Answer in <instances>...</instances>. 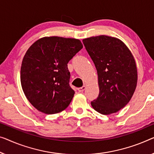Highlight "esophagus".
<instances>
[{
  "mask_svg": "<svg viewBox=\"0 0 154 154\" xmlns=\"http://www.w3.org/2000/svg\"><path fill=\"white\" fill-rule=\"evenodd\" d=\"M85 89H86V86H83L82 87H80V88H78V91L79 92H83Z\"/></svg>",
  "mask_w": 154,
  "mask_h": 154,
  "instance_id": "esophagus-1",
  "label": "esophagus"
}]
</instances>
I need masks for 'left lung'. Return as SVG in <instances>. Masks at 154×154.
Listing matches in <instances>:
<instances>
[{
    "mask_svg": "<svg viewBox=\"0 0 154 154\" xmlns=\"http://www.w3.org/2000/svg\"><path fill=\"white\" fill-rule=\"evenodd\" d=\"M83 43L97 69L100 93L91 106L103 115L123 109L136 90L137 72L131 52L122 41L105 35L87 38Z\"/></svg>",
    "mask_w": 154,
    "mask_h": 154,
    "instance_id": "left-lung-1",
    "label": "left lung"
}]
</instances>
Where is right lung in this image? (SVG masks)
<instances>
[{
  "label": "right lung",
  "instance_id": "1",
  "mask_svg": "<svg viewBox=\"0 0 154 154\" xmlns=\"http://www.w3.org/2000/svg\"><path fill=\"white\" fill-rule=\"evenodd\" d=\"M83 45L79 39L41 38L27 50L20 68V83L27 99L38 111L54 114L70 104L75 91L69 84L68 63Z\"/></svg>",
  "mask_w": 154,
  "mask_h": 154
}]
</instances>
